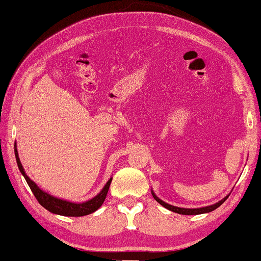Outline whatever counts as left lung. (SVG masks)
I'll return each mask as SVG.
<instances>
[{
  "label": "left lung",
  "instance_id": "1",
  "mask_svg": "<svg viewBox=\"0 0 261 261\" xmlns=\"http://www.w3.org/2000/svg\"><path fill=\"white\" fill-rule=\"evenodd\" d=\"M152 195L153 197H154V200L158 202V203H160L163 206H165V208L171 210V212L173 213H176V214H180V215H200V214H206V213H210L213 212V210L217 209L218 206H220L221 204L224 203V201L226 200L227 197H229V195L223 197L221 201L216 202L215 204H210V205H206V206H202V208H180V206H175V205H172V204H168L166 203V202H164L163 200H160V198L155 195L154 192H153V189L151 190Z\"/></svg>",
  "mask_w": 261,
  "mask_h": 261
}]
</instances>
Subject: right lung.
<instances>
[{"label":"right lung","mask_w":261,"mask_h":261,"mask_svg":"<svg viewBox=\"0 0 261 261\" xmlns=\"http://www.w3.org/2000/svg\"><path fill=\"white\" fill-rule=\"evenodd\" d=\"M15 156L16 161H17V166L19 168L20 173L24 176V179L27 180L29 187L32 190L34 195L36 196L37 200H38L39 203L44 206L45 209L48 210L49 213L56 214V215H61V216H68V217H80V216H86V215H89L100 208L103 204V202L106 200L107 194H108V190L110 187L111 180L113 177H110L108 182L105 185V187L102 188L100 193L97 194L96 196H94L90 200L82 202V203H76V202H71L67 200H63V198L56 197L44 192L43 189H40L35 181H32L30 177L27 175L25 171L22 166V163H20L19 156H18V151H17V145L15 143Z\"/></svg>","instance_id":"add662e5"}]
</instances>
